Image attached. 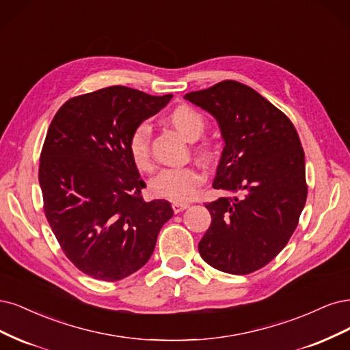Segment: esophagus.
<instances>
[{"instance_id":"obj_1","label":"esophagus","mask_w":350,"mask_h":350,"mask_svg":"<svg viewBox=\"0 0 350 350\" xmlns=\"http://www.w3.org/2000/svg\"><path fill=\"white\" fill-rule=\"evenodd\" d=\"M172 208H173V211H174L176 213H178V212L185 211L186 208H189V204H187V202H173Z\"/></svg>"}]
</instances>
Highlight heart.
Instances as JSON below:
<instances>
[{"label": "heart", "mask_w": 350, "mask_h": 350, "mask_svg": "<svg viewBox=\"0 0 350 350\" xmlns=\"http://www.w3.org/2000/svg\"><path fill=\"white\" fill-rule=\"evenodd\" d=\"M167 122L187 141L198 139L206 128V119L200 111L189 105H180L167 115ZM198 154L211 160L217 154V145L211 139L200 141ZM128 152L135 167L141 172H151L152 161L150 152V129L145 123L135 126L128 138ZM205 176L196 165L164 168L151 180V190L155 196L168 200H187L196 195L204 183Z\"/></svg>", "instance_id": "1"}]
</instances>
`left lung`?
Returning <instances> with one entry per match:
<instances>
[{
    "instance_id": "1",
    "label": "left lung",
    "mask_w": 350,
    "mask_h": 350,
    "mask_svg": "<svg viewBox=\"0 0 350 350\" xmlns=\"http://www.w3.org/2000/svg\"><path fill=\"white\" fill-rule=\"evenodd\" d=\"M185 98L217 119L225 146L212 186L234 193L205 204L212 221L199 253L221 272L249 275L288 244L306 205L298 132L284 111L239 81L225 80Z\"/></svg>"
}]
</instances>
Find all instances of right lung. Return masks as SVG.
Here are the masks:
<instances>
[{
    "instance_id": "1",
    "label": "right lung",
    "mask_w": 350,
    "mask_h": 350,
    "mask_svg": "<svg viewBox=\"0 0 350 350\" xmlns=\"http://www.w3.org/2000/svg\"><path fill=\"white\" fill-rule=\"evenodd\" d=\"M172 97L113 85L65 101L51 122L39 164L44 215L65 256L88 276L115 282L137 272L173 217L167 200H144L128 152L133 128Z\"/></svg>"
}]
</instances>
